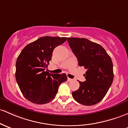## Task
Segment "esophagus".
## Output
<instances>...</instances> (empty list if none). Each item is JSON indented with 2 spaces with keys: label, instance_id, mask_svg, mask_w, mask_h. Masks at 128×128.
I'll use <instances>...</instances> for the list:
<instances>
[{
  "label": "esophagus",
  "instance_id": "esophagus-1",
  "mask_svg": "<svg viewBox=\"0 0 128 128\" xmlns=\"http://www.w3.org/2000/svg\"><path fill=\"white\" fill-rule=\"evenodd\" d=\"M67 81H72V79L68 78H67Z\"/></svg>",
  "mask_w": 128,
  "mask_h": 128
}]
</instances>
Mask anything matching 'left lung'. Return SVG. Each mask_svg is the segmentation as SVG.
Instances as JSON below:
<instances>
[{"label":"left lung","mask_w":128,"mask_h":128,"mask_svg":"<svg viewBox=\"0 0 128 128\" xmlns=\"http://www.w3.org/2000/svg\"><path fill=\"white\" fill-rule=\"evenodd\" d=\"M68 44L79 66L87 69L86 81H79L80 88L72 92L78 103L92 106L103 100L114 80L113 64L110 56L100 44L86 38H68Z\"/></svg>","instance_id":"8db88e82"}]
</instances>
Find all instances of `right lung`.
<instances>
[{
	"label": "right lung",
	"instance_id": "1",
	"mask_svg": "<svg viewBox=\"0 0 128 128\" xmlns=\"http://www.w3.org/2000/svg\"><path fill=\"white\" fill-rule=\"evenodd\" d=\"M67 38L44 36L28 44L16 63V81L24 97L33 103H48L55 97L60 85L67 80L65 74H50L46 70L53 50Z\"/></svg>",
	"mask_w": 128,
	"mask_h": 128
}]
</instances>
